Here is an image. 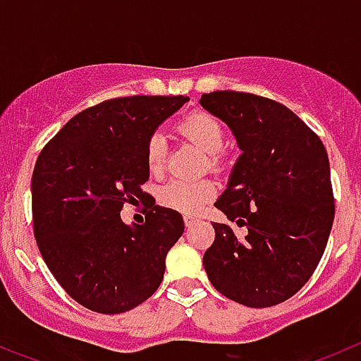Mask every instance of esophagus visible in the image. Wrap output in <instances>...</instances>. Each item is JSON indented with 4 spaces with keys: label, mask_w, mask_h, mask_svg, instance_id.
Wrapping results in <instances>:
<instances>
[{
    "label": "esophagus",
    "mask_w": 361,
    "mask_h": 361,
    "mask_svg": "<svg viewBox=\"0 0 361 361\" xmlns=\"http://www.w3.org/2000/svg\"><path fill=\"white\" fill-rule=\"evenodd\" d=\"M197 222H199V220H197L195 216H184V226H186V228H191V226L197 224Z\"/></svg>",
    "instance_id": "esophagus-1"
}]
</instances>
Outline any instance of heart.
Returning <instances> with one entry per match:
<instances>
[{
    "label": "heart",
    "mask_w": 361,
    "mask_h": 361,
    "mask_svg": "<svg viewBox=\"0 0 361 361\" xmlns=\"http://www.w3.org/2000/svg\"><path fill=\"white\" fill-rule=\"evenodd\" d=\"M178 132L193 145L199 146L204 155L212 159L216 157L224 148V130L215 117L204 111H195L180 121ZM145 157L152 173H159L162 170L166 157V139L161 132H153L148 137ZM215 184L209 180H171L161 188L159 200L166 208L184 215H197L215 197Z\"/></svg>",
    "instance_id": "1"
}]
</instances>
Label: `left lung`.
<instances>
[{"label": "left lung", "mask_w": 361, "mask_h": 361, "mask_svg": "<svg viewBox=\"0 0 361 361\" xmlns=\"http://www.w3.org/2000/svg\"><path fill=\"white\" fill-rule=\"evenodd\" d=\"M229 126L240 157L215 208L245 226L238 238L213 222L204 253L213 288L247 307H271L304 288L317 269L334 220L329 157L320 137L289 108L244 92L200 97Z\"/></svg>", "instance_id": "left-lung-1"}]
</instances>
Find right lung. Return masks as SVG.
<instances>
[{"label": "right lung", "instance_id": "1", "mask_svg": "<svg viewBox=\"0 0 361 361\" xmlns=\"http://www.w3.org/2000/svg\"><path fill=\"white\" fill-rule=\"evenodd\" d=\"M184 95L110 99L68 121L36 161L32 219L41 257L78 304L119 314L161 286L166 255L184 233L183 215L142 191L148 137ZM149 200L145 225H124L126 202Z\"/></svg>", "mask_w": 361, "mask_h": 361}]
</instances>
